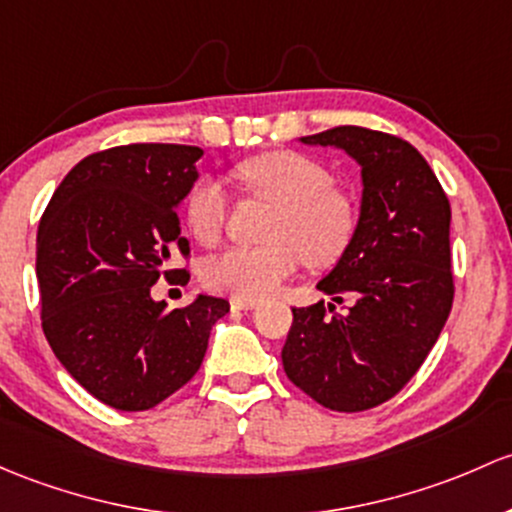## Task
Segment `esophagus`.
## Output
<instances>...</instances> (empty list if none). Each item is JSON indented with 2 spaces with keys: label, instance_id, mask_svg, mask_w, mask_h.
<instances>
[{
  "label": "esophagus",
  "instance_id": "1",
  "mask_svg": "<svg viewBox=\"0 0 512 512\" xmlns=\"http://www.w3.org/2000/svg\"><path fill=\"white\" fill-rule=\"evenodd\" d=\"M230 306H233V309H240V311H252L257 306V301L255 299L235 297V299H230Z\"/></svg>",
  "mask_w": 512,
  "mask_h": 512
}]
</instances>
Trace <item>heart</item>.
Listing matches in <instances>:
<instances>
[{
	"mask_svg": "<svg viewBox=\"0 0 512 512\" xmlns=\"http://www.w3.org/2000/svg\"><path fill=\"white\" fill-rule=\"evenodd\" d=\"M238 179L250 191L277 203L267 228L270 245L230 247L206 260L201 279L208 289L240 299L272 294L299 270L328 267L353 238V203L331 188L326 166L297 152H270L238 166ZM228 193L220 181L201 179L184 201V218L201 245H215L228 220Z\"/></svg>",
	"mask_w": 512,
	"mask_h": 512,
	"instance_id": "1",
	"label": "heart"
}]
</instances>
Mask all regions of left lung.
<instances>
[{
  "label": "left lung",
  "instance_id": "left-lung-1",
  "mask_svg": "<svg viewBox=\"0 0 512 512\" xmlns=\"http://www.w3.org/2000/svg\"><path fill=\"white\" fill-rule=\"evenodd\" d=\"M341 149L360 166L363 196L353 238L316 284L336 303L292 309L282 348L287 378L336 412H363L402 390L424 363L454 301L444 188L410 142L365 127L301 137Z\"/></svg>",
  "mask_w": 512,
  "mask_h": 512
}]
</instances>
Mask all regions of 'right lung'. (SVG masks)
Masks as SVG:
<instances>
[{
  "mask_svg": "<svg viewBox=\"0 0 512 512\" xmlns=\"http://www.w3.org/2000/svg\"><path fill=\"white\" fill-rule=\"evenodd\" d=\"M203 149L127 144L90 154L53 193L36 235L41 326L63 368L93 397L122 412L152 410L203 363L208 336L230 311L196 294L166 309L152 287L184 277L188 255L179 206L196 184Z\"/></svg>",
  "mask_w": 512,
  "mask_h": 512,
  "instance_id": "obj_1",
  "label": "right lung"
}]
</instances>
